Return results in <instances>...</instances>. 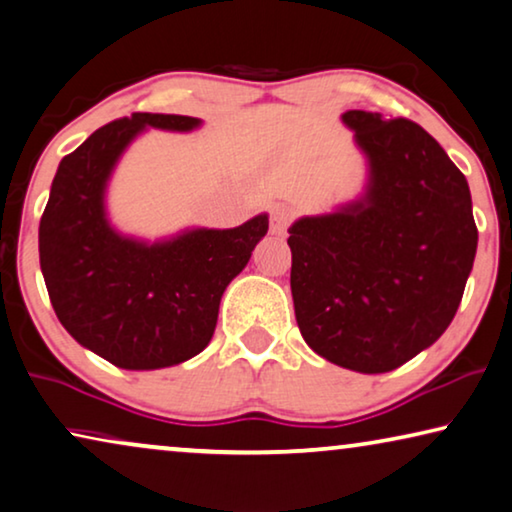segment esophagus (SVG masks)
I'll use <instances>...</instances> for the list:
<instances>
[{
	"label": "esophagus",
	"instance_id": "esophagus-1",
	"mask_svg": "<svg viewBox=\"0 0 512 512\" xmlns=\"http://www.w3.org/2000/svg\"><path fill=\"white\" fill-rule=\"evenodd\" d=\"M292 218H294V211L292 208H287V206H278L276 211L271 213V229L276 234H283L287 227H290V222H292Z\"/></svg>",
	"mask_w": 512,
	"mask_h": 512
}]
</instances>
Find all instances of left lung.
<instances>
[{
  "instance_id": "1",
  "label": "left lung",
  "mask_w": 512,
  "mask_h": 512,
  "mask_svg": "<svg viewBox=\"0 0 512 512\" xmlns=\"http://www.w3.org/2000/svg\"><path fill=\"white\" fill-rule=\"evenodd\" d=\"M369 155V192L290 227L292 299L304 341L359 373L399 369L455 318L478 227L469 183L408 118L348 111Z\"/></svg>"
}]
</instances>
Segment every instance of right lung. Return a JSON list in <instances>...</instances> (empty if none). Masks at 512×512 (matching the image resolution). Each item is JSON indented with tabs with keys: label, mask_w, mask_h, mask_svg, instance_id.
<instances>
[{
	"label": "right lung",
	"mask_w": 512,
	"mask_h": 512,
	"mask_svg": "<svg viewBox=\"0 0 512 512\" xmlns=\"http://www.w3.org/2000/svg\"><path fill=\"white\" fill-rule=\"evenodd\" d=\"M190 115L132 113L64 155L39 225V262L62 327L120 369H164L211 341L225 287L269 229L257 215L236 229H194L174 241L122 239L104 215L113 164L143 127L187 132Z\"/></svg>",
	"instance_id": "1"
}]
</instances>
